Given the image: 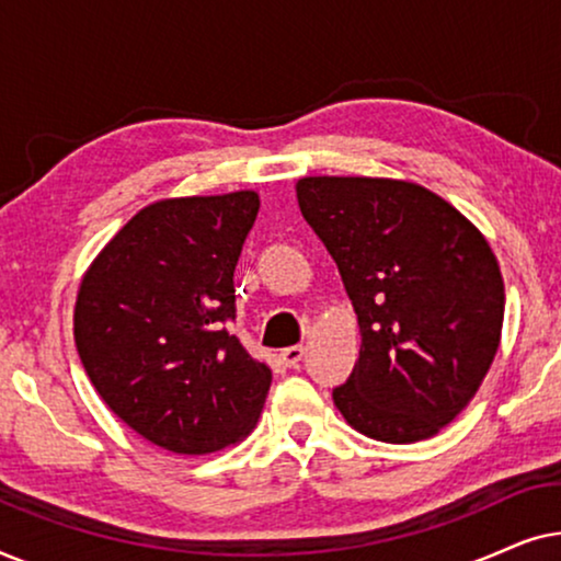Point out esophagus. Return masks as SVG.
I'll use <instances>...</instances> for the list:
<instances>
[{
	"instance_id": "34e87169",
	"label": "esophagus",
	"mask_w": 561,
	"mask_h": 561,
	"mask_svg": "<svg viewBox=\"0 0 561 561\" xmlns=\"http://www.w3.org/2000/svg\"><path fill=\"white\" fill-rule=\"evenodd\" d=\"M304 347L301 344H294V347H286L280 352V359H283V365H288V367H296L298 363H301L304 359Z\"/></svg>"
}]
</instances>
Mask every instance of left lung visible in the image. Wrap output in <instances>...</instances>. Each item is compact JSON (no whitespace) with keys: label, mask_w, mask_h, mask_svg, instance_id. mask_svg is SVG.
Wrapping results in <instances>:
<instances>
[{"label":"left lung","mask_w":561,"mask_h":561,"mask_svg":"<svg viewBox=\"0 0 561 561\" xmlns=\"http://www.w3.org/2000/svg\"><path fill=\"white\" fill-rule=\"evenodd\" d=\"M296 196L340 267L363 336L334 405L378 442L439 434L501 347L505 288L488 240L411 181L306 175Z\"/></svg>","instance_id":"1"}]
</instances>
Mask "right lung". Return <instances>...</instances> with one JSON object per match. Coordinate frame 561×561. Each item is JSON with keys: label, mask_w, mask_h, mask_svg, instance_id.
<instances>
[{"label": "right lung", "mask_w": 561, "mask_h": 561, "mask_svg": "<svg viewBox=\"0 0 561 561\" xmlns=\"http://www.w3.org/2000/svg\"><path fill=\"white\" fill-rule=\"evenodd\" d=\"M257 209L255 191L163 198L81 278L73 340L91 386L133 432L175 455L242 442L263 413L273 370L227 329Z\"/></svg>", "instance_id": "1"}]
</instances>
